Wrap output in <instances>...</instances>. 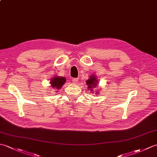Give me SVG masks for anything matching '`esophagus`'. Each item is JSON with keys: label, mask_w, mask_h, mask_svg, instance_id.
I'll list each match as a JSON object with an SVG mask.
<instances>
[{"label": "esophagus", "mask_w": 157, "mask_h": 157, "mask_svg": "<svg viewBox=\"0 0 157 157\" xmlns=\"http://www.w3.org/2000/svg\"><path fill=\"white\" fill-rule=\"evenodd\" d=\"M72 82L74 83V84H78L79 82V79L78 78H73L72 79Z\"/></svg>", "instance_id": "esophagus-1"}]
</instances>
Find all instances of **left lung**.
<instances>
[{"mask_svg": "<svg viewBox=\"0 0 157 157\" xmlns=\"http://www.w3.org/2000/svg\"><path fill=\"white\" fill-rule=\"evenodd\" d=\"M86 84L88 85V90H90V92H92V93L94 92H93V88H96V86H98V79H96V77L94 75L92 74V75L90 76V78L88 79V80H86ZM96 94L97 92H95Z\"/></svg>", "mask_w": 157, "mask_h": 157, "instance_id": "1", "label": "left lung"}]
</instances>
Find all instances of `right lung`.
<instances>
[{"label": "right lung", "mask_w": 157, "mask_h": 157, "mask_svg": "<svg viewBox=\"0 0 157 157\" xmlns=\"http://www.w3.org/2000/svg\"><path fill=\"white\" fill-rule=\"evenodd\" d=\"M66 82V79L64 77L61 76H55L51 79V84L53 88H56L59 90L61 88L63 84H65Z\"/></svg>", "instance_id": "1"}]
</instances>
